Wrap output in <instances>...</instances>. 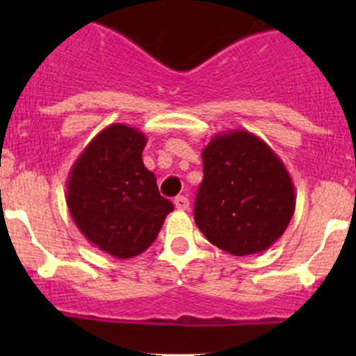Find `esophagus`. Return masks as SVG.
Masks as SVG:
<instances>
[{"label":"esophagus","mask_w":356,"mask_h":356,"mask_svg":"<svg viewBox=\"0 0 356 356\" xmlns=\"http://www.w3.org/2000/svg\"><path fill=\"white\" fill-rule=\"evenodd\" d=\"M174 204L177 210H188L189 208V200L188 196H177V198L174 200Z\"/></svg>","instance_id":"34e87169"}]
</instances>
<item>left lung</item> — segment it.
I'll list each match as a JSON object with an SVG mask.
<instances>
[{
	"mask_svg": "<svg viewBox=\"0 0 356 356\" xmlns=\"http://www.w3.org/2000/svg\"><path fill=\"white\" fill-rule=\"evenodd\" d=\"M201 158L195 222L204 238L236 257L274 245L296 204L288 168L274 149L258 136L236 129L215 134Z\"/></svg>",
	"mask_w": 356,
	"mask_h": 356,
	"instance_id": "8db88e82",
	"label": "left lung"
}]
</instances>
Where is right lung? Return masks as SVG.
Instances as JSON below:
<instances>
[{
    "instance_id": "right-lung-1",
    "label": "right lung",
    "mask_w": 356,
    "mask_h": 356,
    "mask_svg": "<svg viewBox=\"0 0 356 356\" xmlns=\"http://www.w3.org/2000/svg\"><path fill=\"white\" fill-rule=\"evenodd\" d=\"M146 136L125 124L103 129L72 165L67 204L79 231L115 258H132L155 241L174 204L160 196L143 163Z\"/></svg>"
}]
</instances>
